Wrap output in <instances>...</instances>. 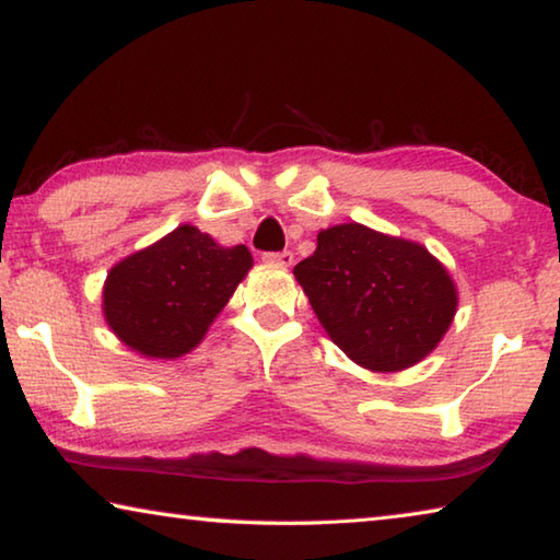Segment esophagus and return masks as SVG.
<instances>
[{"mask_svg":"<svg viewBox=\"0 0 560 560\" xmlns=\"http://www.w3.org/2000/svg\"><path fill=\"white\" fill-rule=\"evenodd\" d=\"M264 261L281 264V267H291V264H293V254H291L289 249H283V252H267V254H264Z\"/></svg>","mask_w":560,"mask_h":560,"instance_id":"obj_1","label":"esophagus"}]
</instances>
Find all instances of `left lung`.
<instances>
[{
  "mask_svg": "<svg viewBox=\"0 0 560 560\" xmlns=\"http://www.w3.org/2000/svg\"><path fill=\"white\" fill-rule=\"evenodd\" d=\"M293 273L334 343L368 371L415 365L457 311L447 269L424 246L355 222L320 232Z\"/></svg>",
  "mask_w": 560,
  "mask_h": 560,
  "instance_id": "8db88e82",
  "label": "left lung"
}]
</instances>
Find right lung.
<instances>
[{
    "instance_id": "1",
    "label": "right lung",
    "mask_w": 560,
    "mask_h": 560,
    "mask_svg": "<svg viewBox=\"0 0 560 560\" xmlns=\"http://www.w3.org/2000/svg\"><path fill=\"white\" fill-rule=\"evenodd\" d=\"M249 267L244 244L224 249L183 224L110 269L103 314L140 355L177 358L200 343Z\"/></svg>"
}]
</instances>
